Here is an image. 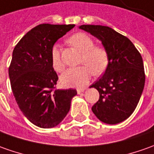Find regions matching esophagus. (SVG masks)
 I'll list each match as a JSON object with an SVG mask.
<instances>
[{"label": "esophagus", "mask_w": 154, "mask_h": 154, "mask_svg": "<svg viewBox=\"0 0 154 154\" xmlns=\"http://www.w3.org/2000/svg\"><path fill=\"white\" fill-rule=\"evenodd\" d=\"M85 90H86V88H78V89L77 90V94H82V93H83Z\"/></svg>", "instance_id": "esophagus-1"}]
</instances>
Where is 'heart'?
<instances>
[{
	"label": "heart",
	"instance_id": "b5f03b06",
	"mask_svg": "<svg viewBox=\"0 0 154 154\" xmlns=\"http://www.w3.org/2000/svg\"><path fill=\"white\" fill-rule=\"evenodd\" d=\"M68 42L82 53L80 62L86 66L67 69L61 74L60 81L66 88H82L90 80L91 71L94 75H99L105 70L108 65L107 52L102 47L94 46V40L83 33L74 34L70 37ZM51 62L55 71L61 72L63 70L64 64L57 45L51 50Z\"/></svg>",
	"mask_w": 154,
	"mask_h": 154
}]
</instances>
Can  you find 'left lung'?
I'll return each mask as SVG.
<instances>
[{"label":"left lung","instance_id":"left-lung-1","mask_svg":"<svg viewBox=\"0 0 154 154\" xmlns=\"http://www.w3.org/2000/svg\"><path fill=\"white\" fill-rule=\"evenodd\" d=\"M79 29L101 41L108 55L103 76L89 88L99 93L92 111L99 121L109 125L131 116L138 103L145 84L143 58L128 38L107 26L81 25Z\"/></svg>","mask_w":154,"mask_h":154}]
</instances>
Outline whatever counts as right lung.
<instances>
[{
    "label": "right lung",
    "instance_id": "obj_1",
    "mask_svg": "<svg viewBox=\"0 0 154 154\" xmlns=\"http://www.w3.org/2000/svg\"><path fill=\"white\" fill-rule=\"evenodd\" d=\"M74 24L36 26L16 45L9 78L17 103L24 116L41 128L58 125L68 114L76 89H56L58 76L52 66L51 50Z\"/></svg>",
    "mask_w": 154,
    "mask_h": 154
}]
</instances>
